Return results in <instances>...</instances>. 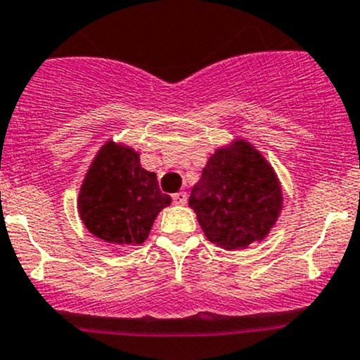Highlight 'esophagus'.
Returning <instances> with one entry per match:
<instances>
[{"label":"esophagus","instance_id":"esophagus-1","mask_svg":"<svg viewBox=\"0 0 360 360\" xmlns=\"http://www.w3.org/2000/svg\"><path fill=\"white\" fill-rule=\"evenodd\" d=\"M173 204H176V205H185V204H187V193H185V192L173 193Z\"/></svg>","mask_w":360,"mask_h":360}]
</instances>
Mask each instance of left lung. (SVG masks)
Segmentation results:
<instances>
[{"mask_svg": "<svg viewBox=\"0 0 360 360\" xmlns=\"http://www.w3.org/2000/svg\"><path fill=\"white\" fill-rule=\"evenodd\" d=\"M188 205L211 243L236 250L267 236L281 214L282 192L272 167L240 139L209 158Z\"/></svg>", "mask_w": 360, "mask_h": 360, "instance_id": "8db88e82", "label": "left lung"}]
</instances>
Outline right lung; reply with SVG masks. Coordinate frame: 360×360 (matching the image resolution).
Returning <instances> with one entry per match:
<instances>
[{
    "instance_id": "obj_1",
    "label": "right lung",
    "mask_w": 360,
    "mask_h": 360,
    "mask_svg": "<svg viewBox=\"0 0 360 360\" xmlns=\"http://www.w3.org/2000/svg\"><path fill=\"white\" fill-rule=\"evenodd\" d=\"M172 197L160 191L156 173L141 167L132 148L105 143L93 160L78 197L82 221L112 246L144 243L156 216Z\"/></svg>"
}]
</instances>
